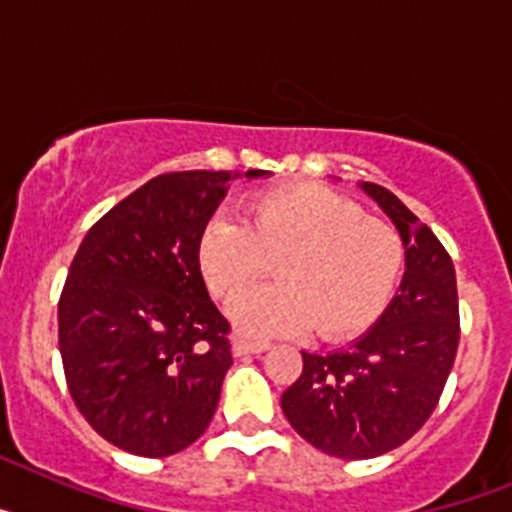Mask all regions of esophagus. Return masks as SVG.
<instances>
[{"label": "esophagus", "mask_w": 512, "mask_h": 512, "mask_svg": "<svg viewBox=\"0 0 512 512\" xmlns=\"http://www.w3.org/2000/svg\"><path fill=\"white\" fill-rule=\"evenodd\" d=\"M269 351L266 341H251V338H235L233 341V354L235 356H248V354H264Z\"/></svg>", "instance_id": "esophagus-1"}]
</instances>
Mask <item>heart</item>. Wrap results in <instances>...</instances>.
<instances>
[{"label": "heart", "instance_id": "b5f03b06", "mask_svg": "<svg viewBox=\"0 0 512 512\" xmlns=\"http://www.w3.org/2000/svg\"><path fill=\"white\" fill-rule=\"evenodd\" d=\"M197 269L223 305L241 300L271 271L279 282L235 305V325L253 336L315 328L348 341L372 328L400 287L408 248L400 230L364 215L333 189L289 184L253 194L241 223L215 217L197 241Z\"/></svg>", "mask_w": 512, "mask_h": 512}]
</instances>
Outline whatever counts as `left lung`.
Segmentation results:
<instances>
[{"mask_svg":"<svg viewBox=\"0 0 512 512\" xmlns=\"http://www.w3.org/2000/svg\"><path fill=\"white\" fill-rule=\"evenodd\" d=\"M361 189L408 248L400 295L343 351H302L300 379L282 395L289 425L336 459H374L423 428L446 387L461 330L449 251L390 189L372 182Z\"/></svg>","mask_w":512,"mask_h":512,"instance_id":"obj_1","label":"left lung"}]
</instances>
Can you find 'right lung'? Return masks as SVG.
Instances as JSON below:
<instances>
[{
  "label": "right lung",
  "mask_w": 512,
  "mask_h": 512,
  "mask_svg": "<svg viewBox=\"0 0 512 512\" xmlns=\"http://www.w3.org/2000/svg\"><path fill=\"white\" fill-rule=\"evenodd\" d=\"M235 176H156L99 217L71 261L58 300L63 374L87 423L128 454L187 449L217 410L230 323L194 253Z\"/></svg>",
  "instance_id": "right-lung-1"
}]
</instances>
